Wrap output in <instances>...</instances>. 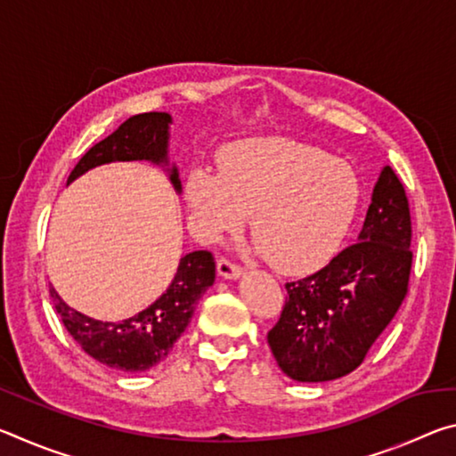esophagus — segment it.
Listing matches in <instances>:
<instances>
[{
  "label": "esophagus",
  "mask_w": 456,
  "mask_h": 456,
  "mask_svg": "<svg viewBox=\"0 0 456 456\" xmlns=\"http://www.w3.org/2000/svg\"><path fill=\"white\" fill-rule=\"evenodd\" d=\"M217 272L221 277H225V280H237V277L243 275V267L233 264V261H229L227 257H221L217 261Z\"/></svg>",
  "instance_id": "1"
}]
</instances>
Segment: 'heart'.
<instances>
[{
    "label": "heart",
    "instance_id": "b5f03b06",
    "mask_svg": "<svg viewBox=\"0 0 456 456\" xmlns=\"http://www.w3.org/2000/svg\"><path fill=\"white\" fill-rule=\"evenodd\" d=\"M219 159L221 168L192 165L184 176L203 241L237 233L253 213L256 249L277 272L314 273L338 256L362 203L360 176L346 160L289 138L231 144Z\"/></svg>",
    "mask_w": 456,
    "mask_h": 456
}]
</instances>
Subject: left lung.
<instances>
[{"instance_id": "8db88e82", "label": "left lung", "mask_w": 456, "mask_h": 456, "mask_svg": "<svg viewBox=\"0 0 456 456\" xmlns=\"http://www.w3.org/2000/svg\"><path fill=\"white\" fill-rule=\"evenodd\" d=\"M411 209L390 167L378 179L358 243L320 272L285 283L280 320L267 331L277 364L297 382L350 374L403 305L412 267Z\"/></svg>"}]
</instances>
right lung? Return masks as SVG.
<instances>
[{"instance_id":"obj_1","label":"right lung","mask_w":456,"mask_h":456,"mask_svg":"<svg viewBox=\"0 0 456 456\" xmlns=\"http://www.w3.org/2000/svg\"><path fill=\"white\" fill-rule=\"evenodd\" d=\"M168 122L165 112H144L128 118L104 141L96 142L84 154L68 176V183L86 173L88 168L112 160H152L167 163ZM171 181L181 189L176 167L171 168ZM215 281V257L211 251H191L181 259L167 291L138 310L133 318L118 322H98L68 307L56 289L50 288L58 315L68 334L80 348L108 368L122 372H144L171 354L173 346L187 330L200 296Z\"/></svg>"}]
</instances>
